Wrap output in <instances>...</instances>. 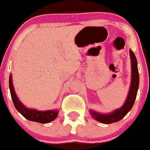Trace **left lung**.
Listing matches in <instances>:
<instances>
[{
  "instance_id": "8db88e82",
  "label": "left lung",
  "mask_w": 150,
  "mask_h": 150,
  "mask_svg": "<svg viewBox=\"0 0 150 150\" xmlns=\"http://www.w3.org/2000/svg\"><path fill=\"white\" fill-rule=\"evenodd\" d=\"M129 56H130V61H131V81H130L129 90L128 91L127 97L126 98L125 102L120 108L115 109L112 112L108 113V114L100 113L91 109L89 110L91 117L97 121L105 124L117 122L122 120L133 108L138 88H139V77L138 68H137V58L131 50H129Z\"/></svg>"
}]
</instances>
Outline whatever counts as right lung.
Segmentation results:
<instances>
[{
    "mask_svg": "<svg viewBox=\"0 0 150 150\" xmlns=\"http://www.w3.org/2000/svg\"><path fill=\"white\" fill-rule=\"evenodd\" d=\"M9 88L11 91V98L13 100L15 108L19 113H21L26 119L30 121L37 122L40 124H47L54 120L57 117L59 110H38L36 109H31L26 107L24 104L19 100L18 97L15 93L14 88L13 85V79H12V74L10 75L9 77Z\"/></svg>",
    "mask_w": 150,
    "mask_h": 150,
    "instance_id": "right-lung-1",
    "label": "right lung"
}]
</instances>
